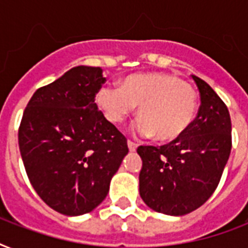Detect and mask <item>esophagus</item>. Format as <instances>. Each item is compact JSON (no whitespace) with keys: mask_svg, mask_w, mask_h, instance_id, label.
Returning a JSON list of instances; mask_svg holds the SVG:
<instances>
[{"mask_svg":"<svg viewBox=\"0 0 248 248\" xmlns=\"http://www.w3.org/2000/svg\"><path fill=\"white\" fill-rule=\"evenodd\" d=\"M127 145H128V149H130V152H135L136 148H138V144L134 143V141H131V140H127Z\"/></svg>","mask_w":248,"mask_h":248,"instance_id":"obj_1","label":"esophagus"}]
</instances>
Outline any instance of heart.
<instances>
[{"label": "heart", "instance_id": "heart-1", "mask_svg": "<svg viewBox=\"0 0 248 248\" xmlns=\"http://www.w3.org/2000/svg\"><path fill=\"white\" fill-rule=\"evenodd\" d=\"M96 105L112 124H121L138 108V132L172 141L190 127L198 108V93L188 82L167 73L128 76L120 87L97 90Z\"/></svg>", "mask_w": 248, "mask_h": 248}]
</instances>
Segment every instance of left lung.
I'll list each match as a JSON object with an SVG mask.
<instances>
[{"mask_svg":"<svg viewBox=\"0 0 248 248\" xmlns=\"http://www.w3.org/2000/svg\"><path fill=\"white\" fill-rule=\"evenodd\" d=\"M200 90L198 114L171 143L140 145V197L148 207L172 216L201 207L219 185L232 149L229 110L211 86L192 76Z\"/></svg>","mask_w":248,"mask_h":248,"instance_id":"left-lung-1","label":"left lung"}]
</instances>
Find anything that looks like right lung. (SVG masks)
Listing matches in <instances>:
<instances>
[{
    "instance_id": "right-lung-1",
    "label": "right lung",
    "mask_w": 248,
    "mask_h": 248,
    "mask_svg": "<svg viewBox=\"0 0 248 248\" xmlns=\"http://www.w3.org/2000/svg\"><path fill=\"white\" fill-rule=\"evenodd\" d=\"M104 82L101 68H72L37 90L23 113L19 149L28 179L63 215L97 207L128 153L127 139L95 104Z\"/></svg>"
}]
</instances>
